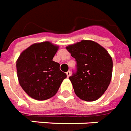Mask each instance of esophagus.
Listing matches in <instances>:
<instances>
[{
	"mask_svg": "<svg viewBox=\"0 0 131 131\" xmlns=\"http://www.w3.org/2000/svg\"><path fill=\"white\" fill-rule=\"evenodd\" d=\"M66 74H67V77H68V78L69 76H70L71 75V72H70V71H68V72H66Z\"/></svg>",
	"mask_w": 131,
	"mask_h": 131,
	"instance_id": "obj_1",
	"label": "esophagus"
}]
</instances>
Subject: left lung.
Listing matches in <instances>:
<instances>
[{
  "mask_svg": "<svg viewBox=\"0 0 131 131\" xmlns=\"http://www.w3.org/2000/svg\"><path fill=\"white\" fill-rule=\"evenodd\" d=\"M76 61V71L69 77L76 95L86 101L102 96L110 83L112 59L106 49L92 40H82L67 47Z\"/></svg>",
  "mask_w": 131,
  "mask_h": 131,
  "instance_id": "1",
  "label": "left lung"
}]
</instances>
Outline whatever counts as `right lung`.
<instances>
[{
  "label": "right lung",
  "instance_id": "1",
  "mask_svg": "<svg viewBox=\"0 0 131 131\" xmlns=\"http://www.w3.org/2000/svg\"><path fill=\"white\" fill-rule=\"evenodd\" d=\"M58 49L48 41L33 44L17 60L19 84L33 99L42 101L53 97L67 77L60 70L59 63L53 61Z\"/></svg>",
  "mask_w": 131,
  "mask_h": 131
}]
</instances>
